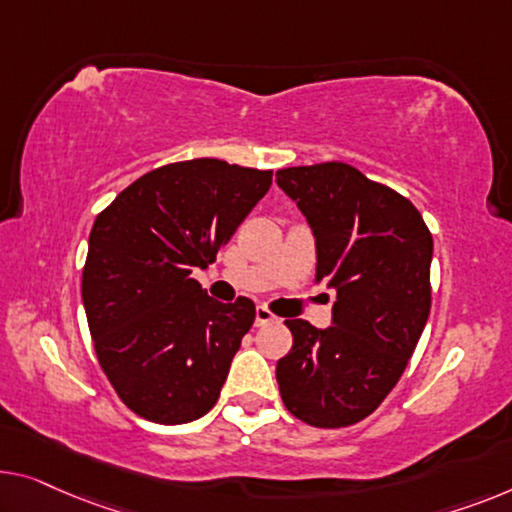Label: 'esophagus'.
Returning <instances> with one entry per match:
<instances>
[{"label":"esophagus","instance_id":"esophagus-1","mask_svg":"<svg viewBox=\"0 0 512 512\" xmlns=\"http://www.w3.org/2000/svg\"><path fill=\"white\" fill-rule=\"evenodd\" d=\"M273 319H276V315H273V312L266 308V305H257V310H255V324L257 326H264V324H271Z\"/></svg>","mask_w":512,"mask_h":512}]
</instances>
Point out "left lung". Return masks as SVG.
Instances as JSON below:
<instances>
[{"mask_svg":"<svg viewBox=\"0 0 512 512\" xmlns=\"http://www.w3.org/2000/svg\"><path fill=\"white\" fill-rule=\"evenodd\" d=\"M276 181L315 234V280L335 287L329 329L285 319L280 398L312 427L354 425L393 391L425 329L432 234L407 197L349 163L285 167Z\"/></svg>","mask_w":512,"mask_h":512,"instance_id":"left-lung-1","label":"left lung"}]
</instances>
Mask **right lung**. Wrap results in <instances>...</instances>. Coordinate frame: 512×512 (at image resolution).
Masks as SVG:
<instances>
[{
	"label": "right lung",
	"instance_id": "right-lung-1",
	"mask_svg": "<svg viewBox=\"0 0 512 512\" xmlns=\"http://www.w3.org/2000/svg\"><path fill=\"white\" fill-rule=\"evenodd\" d=\"M271 177L218 158L181 160L142 174L96 216L82 301L98 363L137 416L181 425L218 402L255 303L211 299L193 269L216 262Z\"/></svg>",
	"mask_w": 512,
	"mask_h": 512
}]
</instances>
